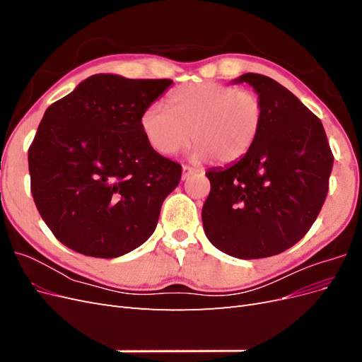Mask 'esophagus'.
<instances>
[{
	"label": "esophagus",
	"instance_id": "esophagus-1",
	"mask_svg": "<svg viewBox=\"0 0 362 362\" xmlns=\"http://www.w3.org/2000/svg\"><path fill=\"white\" fill-rule=\"evenodd\" d=\"M196 172H198V169L190 168V166H182V180H187L190 175H193Z\"/></svg>",
	"mask_w": 362,
	"mask_h": 362
}]
</instances>
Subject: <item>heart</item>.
<instances>
[{"instance_id":"b5f03b06","label":"heart","mask_w":362,"mask_h":362,"mask_svg":"<svg viewBox=\"0 0 362 362\" xmlns=\"http://www.w3.org/2000/svg\"><path fill=\"white\" fill-rule=\"evenodd\" d=\"M169 108L152 104L140 117L148 144L173 156L190 144L194 160L221 164L242 160L254 148L264 120L261 98L252 90L214 81L189 83L169 96Z\"/></svg>"}]
</instances>
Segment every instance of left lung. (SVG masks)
Returning a JSON list of instances; mask_svg holds the SVG:
<instances>
[{
  "mask_svg": "<svg viewBox=\"0 0 362 362\" xmlns=\"http://www.w3.org/2000/svg\"><path fill=\"white\" fill-rule=\"evenodd\" d=\"M264 107L259 136L247 154L205 175L211 190L202 206L206 238L225 254L257 259L278 255L310 231L329 189L334 156L325 128L278 81L243 74Z\"/></svg>",
  "mask_w": 362,
  "mask_h": 362,
  "instance_id": "8db88e82",
  "label": "left lung"
}]
</instances>
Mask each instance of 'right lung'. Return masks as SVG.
<instances>
[{"instance_id":"obj_1","label":"right lung","mask_w":362,"mask_h":362,"mask_svg":"<svg viewBox=\"0 0 362 362\" xmlns=\"http://www.w3.org/2000/svg\"><path fill=\"white\" fill-rule=\"evenodd\" d=\"M170 84L96 74L47 108L28 149L31 193L64 246L116 258L156 231L182 170L148 144L140 117Z\"/></svg>"}]
</instances>
